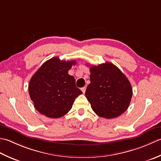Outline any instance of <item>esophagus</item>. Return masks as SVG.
Returning a JSON list of instances; mask_svg holds the SVG:
<instances>
[{
  "mask_svg": "<svg viewBox=\"0 0 161 161\" xmlns=\"http://www.w3.org/2000/svg\"><path fill=\"white\" fill-rule=\"evenodd\" d=\"M81 90H82V92H83V93H85V90H86V87H82V88H81Z\"/></svg>",
  "mask_w": 161,
  "mask_h": 161,
  "instance_id": "obj_1",
  "label": "esophagus"
}]
</instances>
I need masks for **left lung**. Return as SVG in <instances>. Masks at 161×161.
Masks as SVG:
<instances>
[{
  "instance_id": "left-lung-1",
  "label": "left lung",
  "mask_w": 161,
  "mask_h": 161,
  "mask_svg": "<svg viewBox=\"0 0 161 161\" xmlns=\"http://www.w3.org/2000/svg\"><path fill=\"white\" fill-rule=\"evenodd\" d=\"M90 71V83L85 96L94 112L106 119L121 115L129 108L132 98L129 80L110 62L91 66Z\"/></svg>"
}]
</instances>
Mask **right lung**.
I'll return each instance as SVG.
<instances>
[{
  "instance_id": "obj_1",
  "label": "right lung",
  "mask_w": 161,
  "mask_h": 161,
  "mask_svg": "<svg viewBox=\"0 0 161 161\" xmlns=\"http://www.w3.org/2000/svg\"><path fill=\"white\" fill-rule=\"evenodd\" d=\"M75 60H60L57 57L45 62L29 82L28 92L35 109L50 118L64 116L71 109L82 92L76 80L68 74Z\"/></svg>"
}]
</instances>
